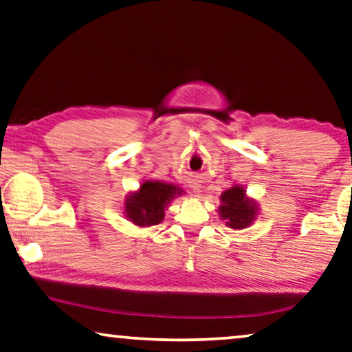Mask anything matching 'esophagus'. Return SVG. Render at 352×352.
Here are the masks:
<instances>
[{
	"instance_id": "obj_1",
	"label": "esophagus",
	"mask_w": 352,
	"mask_h": 352,
	"mask_svg": "<svg viewBox=\"0 0 352 352\" xmlns=\"http://www.w3.org/2000/svg\"><path fill=\"white\" fill-rule=\"evenodd\" d=\"M191 188H192V191H196V192H199V191H201V186H199V185H197V183H192V185H191Z\"/></svg>"
}]
</instances>
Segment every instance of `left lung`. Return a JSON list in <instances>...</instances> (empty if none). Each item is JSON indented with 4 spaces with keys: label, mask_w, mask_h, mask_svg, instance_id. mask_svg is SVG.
Masks as SVG:
<instances>
[{
    "label": "left lung",
    "mask_w": 352,
    "mask_h": 352,
    "mask_svg": "<svg viewBox=\"0 0 352 352\" xmlns=\"http://www.w3.org/2000/svg\"><path fill=\"white\" fill-rule=\"evenodd\" d=\"M221 206L218 207L219 218L230 229L240 230L250 228L259 214V206L251 199L242 185H232L219 196Z\"/></svg>",
    "instance_id": "8db88e82"
}]
</instances>
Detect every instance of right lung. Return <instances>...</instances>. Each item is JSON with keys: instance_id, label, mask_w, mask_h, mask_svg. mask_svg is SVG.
I'll return each mask as SVG.
<instances>
[{"instance_id": "obj_1", "label": "right lung", "mask_w": 352, "mask_h": 352, "mask_svg": "<svg viewBox=\"0 0 352 352\" xmlns=\"http://www.w3.org/2000/svg\"><path fill=\"white\" fill-rule=\"evenodd\" d=\"M183 194L185 190L175 183L144 180L139 190L131 191L124 197V217L138 228L156 226L164 219V210L175 197H180Z\"/></svg>"}]
</instances>
